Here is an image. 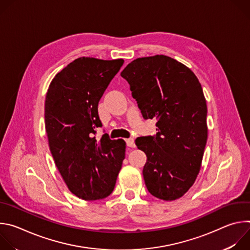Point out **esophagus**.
Wrapping results in <instances>:
<instances>
[{"instance_id":"esophagus-1","label":"esophagus","mask_w":250,"mask_h":250,"mask_svg":"<svg viewBox=\"0 0 250 250\" xmlns=\"http://www.w3.org/2000/svg\"><path fill=\"white\" fill-rule=\"evenodd\" d=\"M125 144L128 147H134V139L133 138H126L125 139Z\"/></svg>"}]
</instances>
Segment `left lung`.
<instances>
[{
  "label": "left lung",
  "mask_w": 250,
  "mask_h": 250,
  "mask_svg": "<svg viewBox=\"0 0 250 250\" xmlns=\"http://www.w3.org/2000/svg\"><path fill=\"white\" fill-rule=\"evenodd\" d=\"M121 76L144 119L157 120L155 135L135 139L147 156L142 170L146 186L158 199H179L196 180L207 144L202 86L187 66L165 55L137 58Z\"/></svg>",
  "instance_id": "left-lung-1"
}]
</instances>
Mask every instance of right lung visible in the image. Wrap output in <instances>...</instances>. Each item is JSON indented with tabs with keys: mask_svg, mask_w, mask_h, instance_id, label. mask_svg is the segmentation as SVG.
<instances>
[{
	"mask_svg": "<svg viewBox=\"0 0 250 250\" xmlns=\"http://www.w3.org/2000/svg\"><path fill=\"white\" fill-rule=\"evenodd\" d=\"M123 64V59L80 57L55 75L46 93L50 152L68 189L85 201L112 194L125 159V140L108 133L99 141L95 137L102 126L99 101Z\"/></svg>",
	"mask_w": 250,
	"mask_h": 250,
	"instance_id": "right-lung-1",
	"label": "right lung"
}]
</instances>
